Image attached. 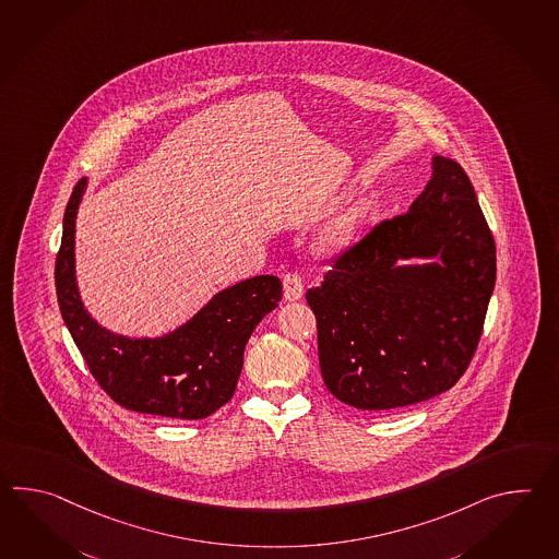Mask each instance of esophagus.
<instances>
[{
  "instance_id": "34e87169",
  "label": "esophagus",
  "mask_w": 559,
  "mask_h": 559,
  "mask_svg": "<svg viewBox=\"0 0 559 559\" xmlns=\"http://www.w3.org/2000/svg\"><path fill=\"white\" fill-rule=\"evenodd\" d=\"M283 286H285V298L286 300H298L305 293V286H302V278L297 273H286L283 276Z\"/></svg>"
}]
</instances>
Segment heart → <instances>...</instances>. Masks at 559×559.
<instances>
[{"mask_svg": "<svg viewBox=\"0 0 559 559\" xmlns=\"http://www.w3.org/2000/svg\"><path fill=\"white\" fill-rule=\"evenodd\" d=\"M365 216L362 206H353L326 226L323 233V245L329 249H343L355 238Z\"/></svg>", "mask_w": 559, "mask_h": 559, "instance_id": "1", "label": "heart"}]
</instances>
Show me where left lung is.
<instances>
[{
	"mask_svg": "<svg viewBox=\"0 0 559 559\" xmlns=\"http://www.w3.org/2000/svg\"><path fill=\"white\" fill-rule=\"evenodd\" d=\"M411 258L440 261L402 264ZM496 271V240L469 176L435 156L409 211L372 226L307 290L326 389L365 411L449 391L472 362Z\"/></svg>",
	"mask_w": 559,
	"mask_h": 559,
	"instance_id": "obj_1",
	"label": "left lung"
}]
</instances>
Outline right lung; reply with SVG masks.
<instances>
[{
    "label": "right lung",
    "mask_w": 559,
    "mask_h": 559,
    "mask_svg": "<svg viewBox=\"0 0 559 559\" xmlns=\"http://www.w3.org/2000/svg\"><path fill=\"white\" fill-rule=\"evenodd\" d=\"M86 178L63 214L56 293L63 323L98 385L124 409L173 419H204L235 395L252 331L278 307L276 276H252L214 295L187 324L158 338L114 335L84 309L75 285V214Z\"/></svg>",
    "instance_id": "1"
}]
</instances>
